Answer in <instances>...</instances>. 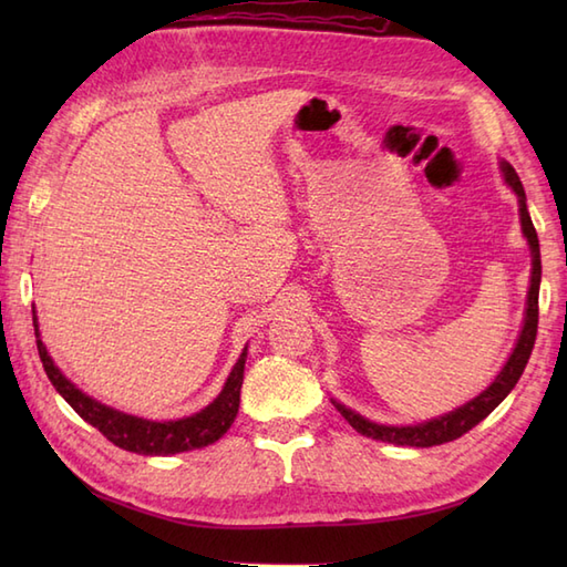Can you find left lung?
Segmentation results:
<instances>
[{
  "instance_id": "left-lung-1",
  "label": "left lung",
  "mask_w": 567,
  "mask_h": 567,
  "mask_svg": "<svg viewBox=\"0 0 567 567\" xmlns=\"http://www.w3.org/2000/svg\"><path fill=\"white\" fill-rule=\"evenodd\" d=\"M502 173L504 179H507L509 187L516 192V197H519V212H522V228H524V236L528 240V246H532V287H528V302H526V319H524V329L519 341H516L514 353L509 355L507 365L502 368V372L497 375V380L489 384V388L475 396L473 402L463 404L461 409H455V412L439 416V419H431L426 424H419V426H382V424H372V421L363 419L360 414L351 412V409H346L343 404L333 402L336 409H339L341 416L351 424L358 433H363L368 439H378L384 443H396V445H414V449H429V445H441V443H449L461 439L463 433H467L473 426H477L480 421H483L487 414H492V409H495L504 396H507L514 384L519 382L522 372L528 363V358H532L534 351V343H536V331H538V287H540V250H538V236H536V228L532 216H528L526 209V192L519 175H516L514 167L509 163H502Z\"/></svg>"
}]
</instances>
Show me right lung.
Masks as SVG:
<instances>
[{"label":"right lung","mask_w":567,"mask_h":567,"mask_svg":"<svg viewBox=\"0 0 567 567\" xmlns=\"http://www.w3.org/2000/svg\"><path fill=\"white\" fill-rule=\"evenodd\" d=\"M33 331H35V346H39V355L48 380L53 382V388L63 394V400L75 409V412L97 429L102 436L110 439L114 445L131 453L141 455H173L192 449H204L214 441H219L228 426L234 424L240 404V384H244V365H246V351L240 353L238 363L234 365L231 375H228L221 394L216 400L204 406L199 414L177 419V421H148L138 419L124 412H116V409L100 404L92 400L84 392H80L75 384L68 378H63L51 355H48L45 346L41 341L39 323L33 319Z\"/></svg>","instance_id":"right-lung-1"}]
</instances>
